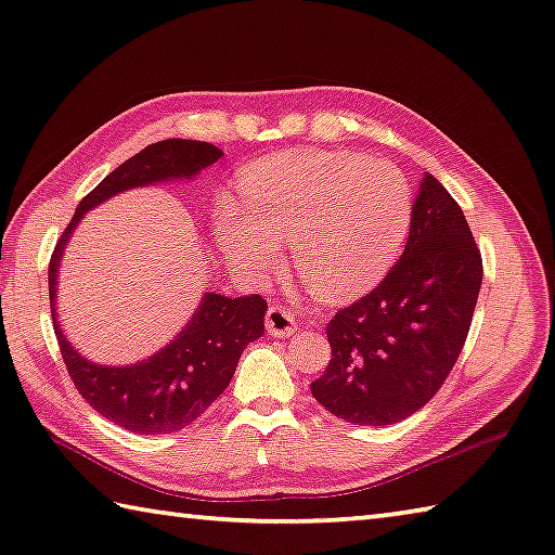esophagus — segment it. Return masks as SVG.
Returning <instances> with one entry per match:
<instances>
[{
    "label": "esophagus",
    "instance_id": "esophagus-1",
    "mask_svg": "<svg viewBox=\"0 0 555 555\" xmlns=\"http://www.w3.org/2000/svg\"><path fill=\"white\" fill-rule=\"evenodd\" d=\"M266 328L270 336L282 338V336H289V333L297 331V321H295V317H292L289 309L270 305L268 313H266Z\"/></svg>",
    "mask_w": 555,
    "mask_h": 555
}]
</instances>
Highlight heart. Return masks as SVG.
<instances>
[{"label":"heart","instance_id":"heart-1","mask_svg":"<svg viewBox=\"0 0 555 555\" xmlns=\"http://www.w3.org/2000/svg\"><path fill=\"white\" fill-rule=\"evenodd\" d=\"M244 207H222V246L250 273H268L280 242L297 275L326 299H348L379 280L411 224V188L386 162L352 152H292L244 173Z\"/></svg>","mask_w":555,"mask_h":555}]
</instances>
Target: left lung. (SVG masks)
Masks as SVG:
<instances>
[{
    "label": "left lung",
    "instance_id": "8db88e82",
    "mask_svg": "<svg viewBox=\"0 0 555 555\" xmlns=\"http://www.w3.org/2000/svg\"><path fill=\"white\" fill-rule=\"evenodd\" d=\"M483 260L462 207L427 173L403 256L331 319L328 367L311 393L352 425H393L433 399L472 328Z\"/></svg>",
    "mask_w": 555,
    "mask_h": 555
}]
</instances>
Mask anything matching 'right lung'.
<instances>
[{"label":"right lung","instance_id":"right-lung-1","mask_svg":"<svg viewBox=\"0 0 555 555\" xmlns=\"http://www.w3.org/2000/svg\"><path fill=\"white\" fill-rule=\"evenodd\" d=\"M219 156L222 150L210 142L164 140L150 144L81 197L75 217L52 250L48 268L50 317L62 360L81 399L106 421L130 433L169 435L197 421L232 382L246 345L263 336L268 305L260 295L232 299L207 292L191 323L164 350L130 367H103L79 354L57 323L55 295L62 250L81 215L111 195L159 181L193 179Z\"/></svg>","mask_w":555,"mask_h":555}]
</instances>
